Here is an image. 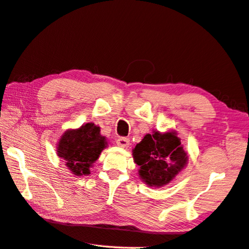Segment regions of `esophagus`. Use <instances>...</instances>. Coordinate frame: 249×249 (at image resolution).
I'll use <instances>...</instances> for the list:
<instances>
[{
  "label": "esophagus",
  "mask_w": 249,
  "mask_h": 249,
  "mask_svg": "<svg viewBox=\"0 0 249 249\" xmlns=\"http://www.w3.org/2000/svg\"><path fill=\"white\" fill-rule=\"evenodd\" d=\"M116 144L122 148H127L129 146V139L126 137H120L116 140Z\"/></svg>",
  "instance_id": "esophagus-1"
}]
</instances>
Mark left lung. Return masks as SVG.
I'll use <instances>...</instances> for the list:
<instances>
[{
	"instance_id": "1",
	"label": "left lung",
	"mask_w": 249,
	"mask_h": 249,
	"mask_svg": "<svg viewBox=\"0 0 249 249\" xmlns=\"http://www.w3.org/2000/svg\"><path fill=\"white\" fill-rule=\"evenodd\" d=\"M139 176L149 186L169 184L187 164V152L175 132L147 134L133 150Z\"/></svg>"
}]
</instances>
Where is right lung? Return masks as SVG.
<instances>
[{"label":"right lung","mask_w":249,"mask_h":249,"mask_svg":"<svg viewBox=\"0 0 249 249\" xmlns=\"http://www.w3.org/2000/svg\"><path fill=\"white\" fill-rule=\"evenodd\" d=\"M107 146L106 137L100 134V127L87 123L77 129L66 130L58 140L56 152L74 175H88L90 168Z\"/></svg>","instance_id":"obj_1"}]
</instances>
